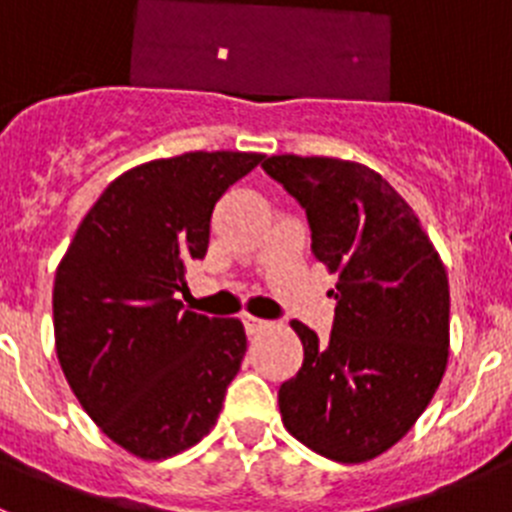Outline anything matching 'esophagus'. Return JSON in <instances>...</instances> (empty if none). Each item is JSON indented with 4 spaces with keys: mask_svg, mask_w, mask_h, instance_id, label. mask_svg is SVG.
Wrapping results in <instances>:
<instances>
[{
    "mask_svg": "<svg viewBox=\"0 0 512 512\" xmlns=\"http://www.w3.org/2000/svg\"><path fill=\"white\" fill-rule=\"evenodd\" d=\"M243 325H246V330H248V336H256V333H261V330H266L269 328V320H261V318H253V315H246V318H243Z\"/></svg>",
    "mask_w": 512,
    "mask_h": 512,
    "instance_id": "obj_1",
    "label": "esophagus"
}]
</instances>
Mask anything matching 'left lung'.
<instances>
[{"mask_svg":"<svg viewBox=\"0 0 512 512\" xmlns=\"http://www.w3.org/2000/svg\"><path fill=\"white\" fill-rule=\"evenodd\" d=\"M264 171L307 212L312 253L336 274V320L279 387L282 423L325 459L361 464L423 415L449 364V277L413 207L382 174L328 156H271Z\"/></svg>","mask_w":512,"mask_h":512,"instance_id":"1","label":"left lung"}]
</instances>
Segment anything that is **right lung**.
Listing matches in <instances>:
<instances>
[{
  "instance_id": "1",
  "label": "right lung",
  "mask_w": 512,
  "mask_h": 512,
  "mask_svg": "<svg viewBox=\"0 0 512 512\" xmlns=\"http://www.w3.org/2000/svg\"><path fill=\"white\" fill-rule=\"evenodd\" d=\"M261 153L192 151L125 171L76 228L53 282V333L81 408L146 461L200 443L246 356L238 318L184 310L217 200Z\"/></svg>"
}]
</instances>
